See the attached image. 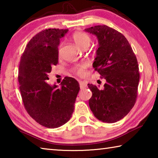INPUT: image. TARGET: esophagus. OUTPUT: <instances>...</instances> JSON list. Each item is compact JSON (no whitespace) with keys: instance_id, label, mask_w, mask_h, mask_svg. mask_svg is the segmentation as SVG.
Returning <instances> with one entry per match:
<instances>
[{"instance_id":"1","label":"esophagus","mask_w":158,"mask_h":158,"mask_svg":"<svg viewBox=\"0 0 158 158\" xmlns=\"http://www.w3.org/2000/svg\"><path fill=\"white\" fill-rule=\"evenodd\" d=\"M79 85H80V88L81 89H84V88H86L87 87V84L86 82L85 81H79Z\"/></svg>"}]
</instances>
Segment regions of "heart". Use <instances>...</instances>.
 Masks as SVG:
<instances>
[{
  "mask_svg": "<svg viewBox=\"0 0 158 158\" xmlns=\"http://www.w3.org/2000/svg\"><path fill=\"white\" fill-rule=\"evenodd\" d=\"M73 41L75 42V44L80 48L89 47L91 42V37H90L89 35L81 31H76L72 35ZM87 63H83L81 65H79L77 67L74 69L75 74L77 76L80 77H84L87 74Z\"/></svg>",
  "mask_w": 158,
  "mask_h": 158,
  "instance_id": "heart-1",
  "label": "heart"
}]
</instances>
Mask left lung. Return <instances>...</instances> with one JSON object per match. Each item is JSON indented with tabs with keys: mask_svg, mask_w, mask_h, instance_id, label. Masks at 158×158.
I'll use <instances>...</instances> for the list:
<instances>
[{
	"mask_svg": "<svg viewBox=\"0 0 158 158\" xmlns=\"http://www.w3.org/2000/svg\"><path fill=\"white\" fill-rule=\"evenodd\" d=\"M98 37L99 47L93 68L106 83L102 89L88 84L89 106L98 120L112 123L129 113L137 98L139 72L137 57L121 33L106 25L85 28Z\"/></svg>",
	"mask_w": 158,
	"mask_h": 158,
	"instance_id": "1",
	"label": "left lung"
}]
</instances>
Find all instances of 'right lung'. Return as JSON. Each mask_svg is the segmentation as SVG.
Returning <instances> with one entry per match:
<instances>
[{
    "instance_id": "obj_1",
    "label": "right lung",
    "mask_w": 158,
    "mask_h": 158,
    "mask_svg": "<svg viewBox=\"0 0 158 158\" xmlns=\"http://www.w3.org/2000/svg\"><path fill=\"white\" fill-rule=\"evenodd\" d=\"M68 29L48 28L31 38L20 59L18 80L23 106L39 124L56 128L69 121L80 87L73 77H65L61 87L48 84L52 67L58 63L60 39Z\"/></svg>"
}]
</instances>
